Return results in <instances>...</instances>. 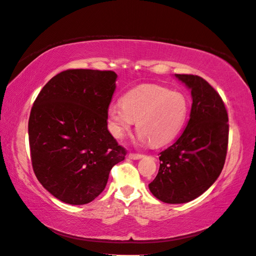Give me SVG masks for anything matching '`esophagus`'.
<instances>
[{
  "label": "esophagus",
  "mask_w": 256,
  "mask_h": 256,
  "mask_svg": "<svg viewBox=\"0 0 256 256\" xmlns=\"http://www.w3.org/2000/svg\"><path fill=\"white\" fill-rule=\"evenodd\" d=\"M128 157L130 159H134V160H138V159H142L144 157V155H142V154H134V152H130Z\"/></svg>",
  "instance_id": "obj_1"
}]
</instances>
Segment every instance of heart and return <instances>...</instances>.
Wrapping results in <instances>:
<instances>
[{"label": "heart", "instance_id": "1", "mask_svg": "<svg viewBox=\"0 0 256 256\" xmlns=\"http://www.w3.org/2000/svg\"><path fill=\"white\" fill-rule=\"evenodd\" d=\"M188 101L182 94L160 86L144 84L129 90L122 104L107 110L110 132L122 139L136 122L138 139L152 146L165 144L175 138L186 122Z\"/></svg>", "mask_w": 256, "mask_h": 256}]
</instances>
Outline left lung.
<instances>
[{
  "mask_svg": "<svg viewBox=\"0 0 256 256\" xmlns=\"http://www.w3.org/2000/svg\"><path fill=\"white\" fill-rule=\"evenodd\" d=\"M192 94L190 120L175 144L159 154L160 166L149 184L164 203L182 204L200 196L223 170L228 144V116L220 96L206 80L175 74Z\"/></svg>",
  "mask_w": 256,
  "mask_h": 256,
  "instance_id": "left-lung-1",
  "label": "left lung"
}]
</instances>
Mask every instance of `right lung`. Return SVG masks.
I'll use <instances>...</instances> for the list:
<instances>
[{
	"instance_id": "add662e5",
	"label": "right lung",
	"mask_w": 256,
	"mask_h": 256,
	"mask_svg": "<svg viewBox=\"0 0 256 256\" xmlns=\"http://www.w3.org/2000/svg\"><path fill=\"white\" fill-rule=\"evenodd\" d=\"M114 71L70 69L43 86L28 118L31 162L56 198L84 205L98 197L112 168L126 156L107 127Z\"/></svg>"
}]
</instances>
